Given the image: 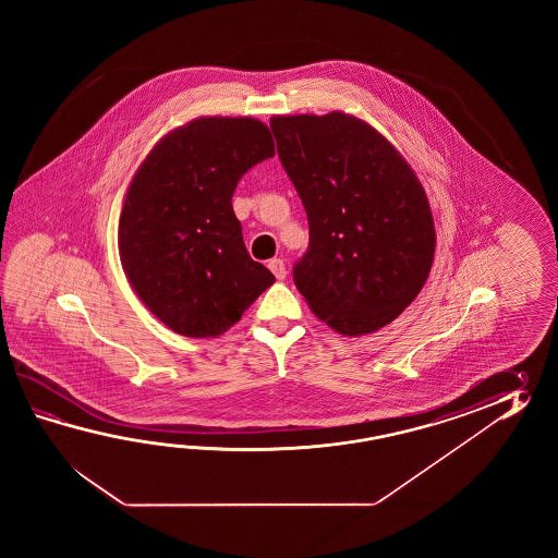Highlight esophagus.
Returning a JSON list of instances; mask_svg holds the SVG:
<instances>
[{"label": "esophagus", "instance_id": "34e87169", "mask_svg": "<svg viewBox=\"0 0 558 558\" xmlns=\"http://www.w3.org/2000/svg\"><path fill=\"white\" fill-rule=\"evenodd\" d=\"M269 269L275 275V279H279V281H283L284 277H287V269H284V263L281 259H271L269 262Z\"/></svg>", "mask_w": 558, "mask_h": 558}]
</instances>
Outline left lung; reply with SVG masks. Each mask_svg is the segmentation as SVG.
Returning <instances> with one entry per match:
<instances>
[{
  "label": "left lung",
  "instance_id": "1",
  "mask_svg": "<svg viewBox=\"0 0 558 558\" xmlns=\"http://www.w3.org/2000/svg\"><path fill=\"white\" fill-rule=\"evenodd\" d=\"M271 130L307 211L299 293L341 335L379 331L415 301L433 267L427 193L397 147L355 116H275Z\"/></svg>",
  "mask_w": 558,
  "mask_h": 558
}]
</instances>
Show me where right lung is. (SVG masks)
I'll return each instance as SVG.
<instances>
[{
    "mask_svg": "<svg viewBox=\"0 0 558 558\" xmlns=\"http://www.w3.org/2000/svg\"><path fill=\"white\" fill-rule=\"evenodd\" d=\"M275 155L253 118H197L137 167L119 217V257L143 305L171 331L219 337L275 283L245 250L233 191Z\"/></svg>",
    "mask_w": 558,
    "mask_h": 558,
    "instance_id": "add662e5",
    "label": "right lung"
}]
</instances>
